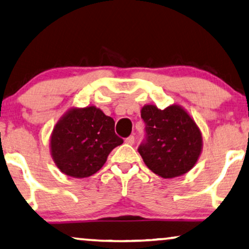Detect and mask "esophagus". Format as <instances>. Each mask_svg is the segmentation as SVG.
Masks as SVG:
<instances>
[{"instance_id": "1", "label": "esophagus", "mask_w": 249, "mask_h": 249, "mask_svg": "<svg viewBox=\"0 0 249 249\" xmlns=\"http://www.w3.org/2000/svg\"><path fill=\"white\" fill-rule=\"evenodd\" d=\"M125 143L129 144V145H132L135 143V137L134 136H129L125 138Z\"/></svg>"}]
</instances>
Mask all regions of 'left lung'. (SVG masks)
Wrapping results in <instances>:
<instances>
[{"label": "left lung", "mask_w": 249, "mask_h": 249, "mask_svg": "<svg viewBox=\"0 0 249 249\" xmlns=\"http://www.w3.org/2000/svg\"><path fill=\"white\" fill-rule=\"evenodd\" d=\"M145 138L138 146L144 162L157 175L173 178L188 173L201 153L202 136L193 119L178 105L141 111Z\"/></svg>", "instance_id": "obj_1"}]
</instances>
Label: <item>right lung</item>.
Here are the masks:
<instances>
[{"instance_id":"add662e5","label":"right lung","mask_w":249,"mask_h":249,"mask_svg":"<svg viewBox=\"0 0 249 249\" xmlns=\"http://www.w3.org/2000/svg\"><path fill=\"white\" fill-rule=\"evenodd\" d=\"M122 143L114 131V120L102 109L72 108L54 125L51 156L61 173L83 178L98 172L113 148Z\"/></svg>"}]
</instances>
